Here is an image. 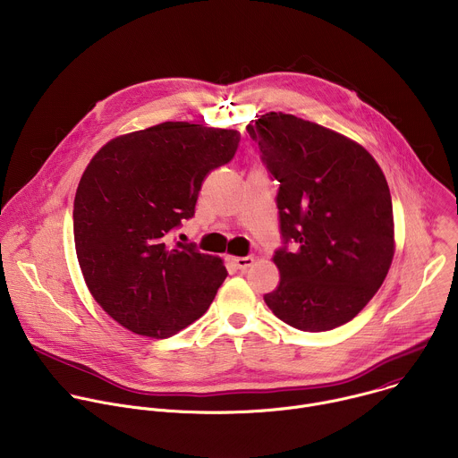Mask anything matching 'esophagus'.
<instances>
[{
  "label": "esophagus",
  "mask_w": 458,
  "mask_h": 458,
  "mask_svg": "<svg viewBox=\"0 0 458 458\" xmlns=\"http://www.w3.org/2000/svg\"><path fill=\"white\" fill-rule=\"evenodd\" d=\"M232 263L239 270H248L253 265V257H232Z\"/></svg>",
  "instance_id": "esophagus-1"
}]
</instances>
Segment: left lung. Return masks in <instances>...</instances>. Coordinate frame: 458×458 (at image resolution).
<instances>
[{
	"label": "left lung",
	"instance_id": "obj_1",
	"mask_svg": "<svg viewBox=\"0 0 458 458\" xmlns=\"http://www.w3.org/2000/svg\"><path fill=\"white\" fill-rule=\"evenodd\" d=\"M248 132L281 182L279 226L295 242L276 251L281 279L265 302L297 330H334L373 299L394 260L387 181L362 145L292 114L268 112Z\"/></svg>",
	"mask_w": 458,
	"mask_h": 458
}]
</instances>
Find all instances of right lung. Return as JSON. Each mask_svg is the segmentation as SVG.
<instances>
[{
	"label": "right lung",
	"mask_w": 458,
	"mask_h": 458,
	"mask_svg": "<svg viewBox=\"0 0 458 458\" xmlns=\"http://www.w3.org/2000/svg\"><path fill=\"white\" fill-rule=\"evenodd\" d=\"M237 143V130L166 121L110 140L87 165L76 253L89 292L123 328L166 339L210 308L226 279L223 259L170 237Z\"/></svg>",
	"instance_id": "right-lung-1"
}]
</instances>
